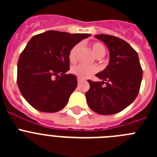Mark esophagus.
<instances>
[{
	"mask_svg": "<svg viewBox=\"0 0 157 157\" xmlns=\"http://www.w3.org/2000/svg\"><path fill=\"white\" fill-rule=\"evenodd\" d=\"M82 81V80L81 78H78V84H79V83H81Z\"/></svg>",
	"mask_w": 157,
	"mask_h": 157,
	"instance_id": "1",
	"label": "esophagus"
}]
</instances>
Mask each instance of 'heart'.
Returning a JSON list of instances; mask_svg holds the SVG:
<instances>
[{
    "mask_svg": "<svg viewBox=\"0 0 157 157\" xmlns=\"http://www.w3.org/2000/svg\"><path fill=\"white\" fill-rule=\"evenodd\" d=\"M80 48H81L80 44H76L72 47L69 52V59L71 62H75L77 60L78 54L79 52ZM91 48L94 55L98 58L103 57L106 53V48L104 46V45L100 42L93 43L91 45ZM71 72L78 78L82 79H86L97 73L98 67L95 66H86L85 64L80 63V64L73 67L71 68Z\"/></svg>",
    "mask_w": 157,
    "mask_h": 157,
    "instance_id": "1",
    "label": "heart"
}]
</instances>
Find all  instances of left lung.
<instances>
[{"mask_svg": "<svg viewBox=\"0 0 157 157\" xmlns=\"http://www.w3.org/2000/svg\"><path fill=\"white\" fill-rule=\"evenodd\" d=\"M94 37L109 48L110 60L105 70L96 75L103 81L88 80L90 90L86 93L87 104L98 114H116L137 98L143 71L138 53L127 41L108 34Z\"/></svg>", "mask_w": 157, "mask_h": 157, "instance_id": "obj_1", "label": "left lung"}]
</instances>
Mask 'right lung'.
I'll return each instance as SVG.
<instances>
[{
    "instance_id": "add662e5",
    "label": "right lung",
    "mask_w": 157,
    "mask_h": 157,
    "mask_svg": "<svg viewBox=\"0 0 157 157\" xmlns=\"http://www.w3.org/2000/svg\"><path fill=\"white\" fill-rule=\"evenodd\" d=\"M90 34L48 30L34 35L19 58L17 84L34 109L56 112L66 106L77 87V78L66 75L70 69L69 52Z\"/></svg>"
}]
</instances>
